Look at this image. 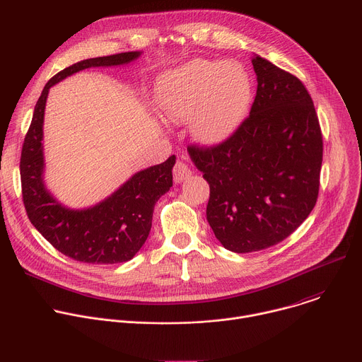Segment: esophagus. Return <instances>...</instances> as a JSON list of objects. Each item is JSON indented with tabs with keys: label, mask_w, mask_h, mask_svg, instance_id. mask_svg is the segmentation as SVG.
Listing matches in <instances>:
<instances>
[{
	"label": "esophagus",
	"mask_w": 362,
	"mask_h": 362,
	"mask_svg": "<svg viewBox=\"0 0 362 362\" xmlns=\"http://www.w3.org/2000/svg\"><path fill=\"white\" fill-rule=\"evenodd\" d=\"M192 176V170L185 163V162H177L173 168V177H175V182L176 183H182L185 182L187 177Z\"/></svg>",
	"instance_id": "obj_1"
}]
</instances>
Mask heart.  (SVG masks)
Listing matches in <instances>:
<instances>
[{
	"label": "heart",
	"instance_id": "1",
	"mask_svg": "<svg viewBox=\"0 0 362 362\" xmlns=\"http://www.w3.org/2000/svg\"><path fill=\"white\" fill-rule=\"evenodd\" d=\"M252 97L250 76L236 62L194 59L163 73L156 83L162 115L176 123L193 117L192 136L211 147L226 141L240 127Z\"/></svg>",
	"mask_w": 362,
	"mask_h": 362
}]
</instances>
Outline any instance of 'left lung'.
Instances as JSON below:
<instances>
[{
  "label": "left lung",
  "instance_id": "left-lung-1",
  "mask_svg": "<svg viewBox=\"0 0 362 362\" xmlns=\"http://www.w3.org/2000/svg\"><path fill=\"white\" fill-rule=\"evenodd\" d=\"M257 90L249 117L222 144L187 147L211 186L206 208L216 239L249 253L286 239L314 209L322 134L305 86L253 54Z\"/></svg>",
  "mask_w": 362,
  "mask_h": 362
}]
</instances>
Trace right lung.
I'll list each match as a JSON object with an SVG mask.
<instances>
[{"label":"right lung","instance_id":"obj_1","mask_svg":"<svg viewBox=\"0 0 362 362\" xmlns=\"http://www.w3.org/2000/svg\"><path fill=\"white\" fill-rule=\"evenodd\" d=\"M141 51L81 60L51 78L37 101L31 126L24 139L20 173L23 199L34 228L59 252L74 261L112 265L127 262L144 245L151 229L156 202L173 185L176 156L134 173L101 202L73 209L51 193L44 180V112L49 88L91 67H116L136 62Z\"/></svg>","mask_w":362,"mask_h":362}]
</instances>
